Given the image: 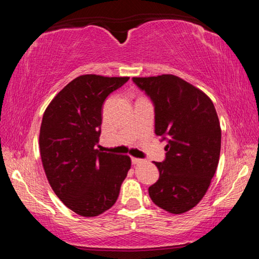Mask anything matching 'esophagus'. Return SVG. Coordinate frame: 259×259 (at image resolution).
I'll use <instances>...</instances> for the list:
<instances>
[{
    "mask_svg": "<svg viewBox=\"0 0 259 259\" xmlns=\"http://www.w3.org/2000/svg\"><path fill=\"white\" fill-rule=\"evenodd\" d=\"M131 162H133V164H139V163H143V162H145V160L137 159V157H131Z\"/></svg>",
    "mask_w": 259,
    "mask_h": 259,
    "instance_id": "esophagus-1",
    "label": "esophagus"
}]
</instances>
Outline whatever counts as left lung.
I'll return each instance as SVG.
<instances>
[{
	"label": "left lung",
	"mask_w": 259,
	"mask_h": 259,
	"mask_svg": "<svg viewBox=\"0 0 259 259\" xmlns=\"http://www.w3.org/2000/svg\"><path fill=\"white\" fill-rule=\"evenodd\" d=\"M154 105L155 134L166 140L165 159L148 194L170 213L194 208L208 191L221 154L222 130L207 95L183 78L163 74L133 77Z\"/></svg>",
	"instance_id": "8db88e82"
}]
</instances>
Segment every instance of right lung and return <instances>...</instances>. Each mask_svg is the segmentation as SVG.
<instances>
[{
    "label": "right lung",
    "instance_id": "1",
    "mask_svg": "<svg viewBox=\"0 0 259 259\" xmlns=\"http://www.w3.org/2000/svg\"><path fill=\"white\" fill-rule=\"evenodd\" d=\"M129 77L87 74L74 78L47 107L40 129V153L48 181L67 208L95 217L116 202L131 160L100 152L102 108L109 94Z\"/></svg>",
    "mask_w": 259,
    "mask_h": 259
}]
</instances>
